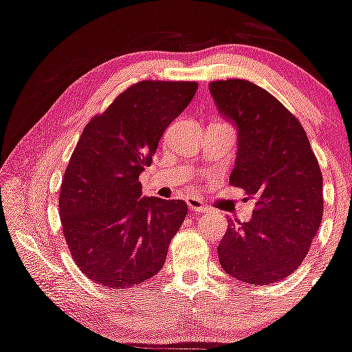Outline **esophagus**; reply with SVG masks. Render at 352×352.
<instances>
[{
  "label": "esophagus",
  "instance_id": "esophagus-1",
  "mask_svg": "<svg viewBox=\"0 0 352 352\" xmlns=\"http://www.w3.org/2000/svg\"><path fill=\"white\" fill-rule=\"evenodd\" d=\"M187 205H188V208H190V211H192V213H208V206L205 205V203H203L200 198H195V197H190L188 200H187Z\"/></svg>",
  "mask_w": 352,
  "mask_h": 352
}]
</instances>
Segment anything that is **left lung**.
Returning a JSON list of instances; mask_svg holds the SVG:
<instances>
[{
	"label": "left lung",
	"instance_id": "left-lung-1",
	"mask_svg": "<svg viewBox=\"0 0 352 352\" xmlns=\"http://www.w3.org/2000/svg\"><path fill=\"white\" fill-rule=\"evenodd\" d=\"M224 120L238 131L230 184L256 198L251 221L230 224L218 245L221 267L251 285L297 270L323 217V175L297 118L248 80L211 82Z\"/></svg>",
	"mask_w": 352,
	"mask_h": 352
}]
</instances>
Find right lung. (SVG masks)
<instances>
[{
  "mask_svg": "<svg viewBox=\"0 0 352 352\" xmlns=\"http://www.w3.org/2000/svg\"><path fill=\"white\" fill-rule=\"evenodd\" d=\"M198 83L139 82L85 126L63 175V238L80 270L107 289H128L162 269L187 217L184 200L142 197L139 175Z\"/></svg>",
  "mask_w": 352,
  "mask_h": 352,
  "instance_id": "add662e5",
  "label": "right lung"
}]
</instances>
